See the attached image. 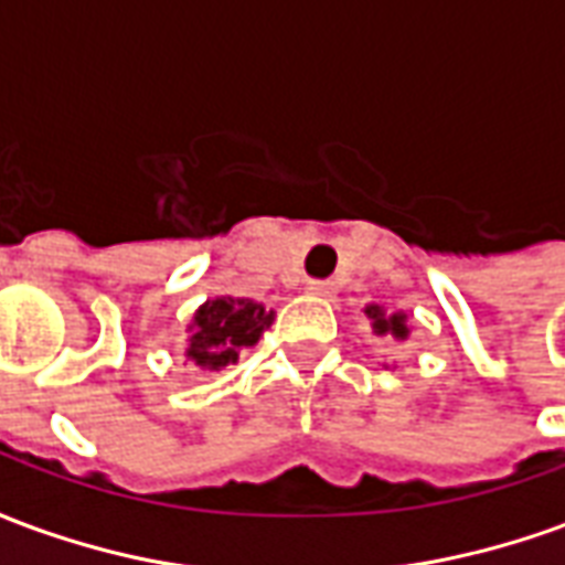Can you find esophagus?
<instances>
[{"mask_svg":"<svg viewBox=\"0 0 565 565\" xmlns=\"http://www.w3.org/2000/svg\"><path fill=\"white\" fill-rule=\"evenodd\" d=\"M306 294L320 296V299H330V296L335 294V287H332L330 281H308L306 284Z\"/></svg>","mask_w":565,"mask_h":565,"instance_id":"34e87169","label":"esophagus"}]
</instances>
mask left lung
Returning <instances> with one entry per match:
<instances>
[{
	"label": "left lung",
	"mask_w": 565,
	"mask_h": 565,
	"mask_svg": "<svg viewBox=\"0 0 565 565\" xmlns=\"http://www.w3.org/2000/svg\"><path fill=\"white\" fill-rule=\"evenodd\" d=\"M366 318L372 323V332L375 335H387L393 342H405L412 335V327H408V315L405 311H387L379 302L366 306Z\"/></svg>",
	"instance_id": "1"
}]
</instances>
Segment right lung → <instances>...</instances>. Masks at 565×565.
<instances>
[{"label":"right lung","instance_id":"obj_1","mask_svg":"<svg viewBox=\"0 0 565 565\" xmlns=\"http://www.w3.org/2000/svg\"><path fill=\"white\" fill-rule=\"evenodd\" d=\"M275 311L242 296H214L193 311L186 323L184 356L199 372H221L238 360L242 348H254L269 330Z\"/></svg>","mask_w":565,"mask_h":565}]
</instances>
